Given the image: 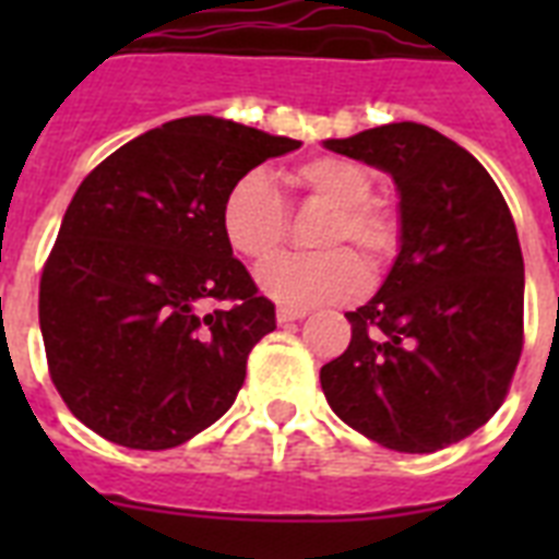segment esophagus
<instances>
[{
    "label": "esophagus",
    "mask_w": 559,
    "mask_h": 559,
    "mask_svg": "<svg viewBox=\"0 0 559 559\" xmlns=\"http://www.w3.org/2000/svg\"><path fill=\"white\" fill-rule=\"evenodd\" d=\"M275 316H278L281 324H287V322H298V319H305L307 310H301V307H284V305H281L278 313H275Z\"/></svg>",
    "instance_id": "obj_1"
}]
</instances>
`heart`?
Listing matches in <instances>:
<instances>
[{"label":"heart","instance_id":"b5f03b06","mask_svg":"<svg viewBox=\"0 0 559 559\" xmlns=\"http://www.w3.org/2000/svg\"><path fill=\"white\" fill-rule=\"evenodd\" d=\"M287 186L301 197L333 205L316 237L319 254H284L258 272V287L284 307H316L348 301L368 287L366 263L350 249L357 243L368 263L382 266L400 246V217L389 202L373 200V174L354 159L316 156L287 174ZM226 243L252 263L270 261L287 237V209L278 188L252 170L228 188L219 205Z\"/></svg>","mask_w":559,"mask_h":559}]
</instances>
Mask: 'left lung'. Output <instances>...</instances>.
Masks as SVG:
<instances>
[{
	"label": "left lung",
	"instance_id": "8db88e82",
	"mask_svg": "<svg viewBox=\"0 0 559 559\" xmlns=\"http://www.w3.org/2000/svg\"><path fill=\"white\" fill-rule=\"evenodd\" d=\"M324 147L385 170L400 193V252L350 345L322 366L336 415L397 452L467 438L502 406L522 354L525 263L511 209L481 162L415 121Z\"/></svg>",
	"mask_w": 559,
	"mask_h": 559
}]
</instances>
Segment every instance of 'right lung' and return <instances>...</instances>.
Segmentation results:
<instances>
[{
  "label": "right lung",
  "mask_w": 559,
  "mask_h": 559,
  "mask_svg": "<svg viewBox=\"0 0 559 559\" xmlns=\"http://www.w3.org/2000/svg\"><path fill=\"white\" fill-rule=\"evenodd\" d=\"M301 142L226 118L147 130L74 191L39 281L51 382L92 432L170 450L226 415L275 305L231 254L219 205ZM209 300H231L205 314Z\"/></svg>",
  "instance_id": "add662e5"
}]
</instances>
